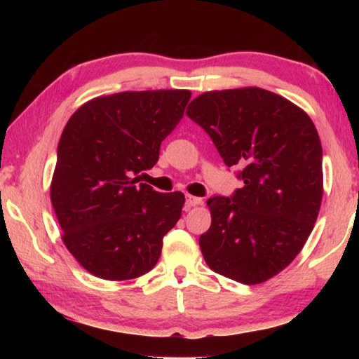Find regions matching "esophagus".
<instances>
[{"label":"esophagus","mask_w":359,"mask_h":359,"mask_svg":"<svg viewBox=\"0 0 359 359\" xmlns=\"http://www.w3.org/2000/svg\"><path fill=\"white\" fill-rule=\"evenodd\" d=\"M203 204V199L198 196H191V194H187V208H194V205Z\"/></svg>","instance_id":"34e87169"}]
</instances>
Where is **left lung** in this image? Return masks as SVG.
<instances>
[{
    "label": "left lung",
    "mask_w": 359,
    "mask_h": 359,
    "mask_svg": "<svg viewBox=\"0 0 359 359\" xmlns=\"http://www.w3.org/2000/svg\"><path fill=\"white\" fill-rule=\"evenodd\" d=\"M187 115L204 128L244 187L208 199L212 223L199 238L205 263L245 285L269 280L302 250L323 198L321 142L311 117L269 90H214Z\"/></svg>",
    "instance_id": "1"
}]
</instances>
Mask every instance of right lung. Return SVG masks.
<instances>
[{"instance_id": "right-lung-1", "label": "right lung", "mask_w": 359, "mask_h": 359, "mask_svg": "<svg viewBox=\"0 0 359 359\" xmlns=\"http://www.w3.org/2000/svg\"><path fill=\"white\" fill-rule=\"evenodd\" d=\"M190 90L98 96L71 115L58 142L50 201L63 244L85 271L131 280L154 269L182 215L180 191L139 184L184 117Z\"/></svg>"}]
</instances>
